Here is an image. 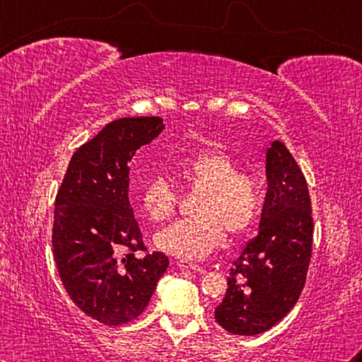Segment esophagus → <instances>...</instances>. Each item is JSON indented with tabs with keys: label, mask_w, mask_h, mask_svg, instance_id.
<instances>
[{
	"label": "esophagus",
	"mask_w": 362,
	"mask_h": 362,
	"mask_svg": "<svg viewBox=\"0 0 362 362\" xmlns=\"http://www.w3.org/2000/svg\"><path fill=\"white\" fill-rule=\"evenodd\" d=\"M177 267H179V268H188V269H196V272L204 273V268L203 267H199L198 263H194L193 260H188V259L177 260Z\"/></svg>",
	"instance_id": "1"
}]
</instances>
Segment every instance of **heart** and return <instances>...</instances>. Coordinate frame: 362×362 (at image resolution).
Wrapping results in <instances>:
<instances>
[{
    "instance_id": "1",
    "label": "heart",
    "mask_w": 362,
    "mask_h": 362,
    "mask_svg": "<svg viewBox=\"0 0 362 362\" xmlns=\"http://www.w3.org/2000/svg\"><path fill=\"white\" fill-rule=\"evenodd\" d=\"M170 173L189 192L199 193L193 207L196 218L174 223L156 235V246L169 254L203 259L225 240L252 228L263 207L259 177L240 170L225 151L206 148L175 159ZM140 203L151 222H166L175 216L177 193L161 175H155L140 192Z\"/></svg>"
}]
</instances>
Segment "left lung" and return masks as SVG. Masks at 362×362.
<instances>
[{"mask_svg": "<svg viewBox=\"0 0 362 362\" xmlns=\"http://www.w3.org/2000/svg\"><path fill=\"white\" fill-rule=\"evenodd\" d=\"M268 192L260 230L233 262L216 321L236 335H257L289 313L303 291L313 247L308 185L284 144L267 151Z\"/></svg>", "mask_w": 362, "mask_h": 362, "instance_id": "1", "label": "left lung"}]
</instances>
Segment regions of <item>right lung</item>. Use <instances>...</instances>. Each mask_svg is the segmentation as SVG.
<instances>
[{
	"label": "right lung",
	"mask_w": 362,
	"mask_h": 362,
	"mask_svg": "<svg viewBox=\"0 0 362 362\" xmlns=\"http://www.w3.org/2000/svg\"><path fill=\"white\" fill-rule=\"evenodd\" d=\"M163 129L159 116L108 122L73 153L56 196L52 254L60 281L73 303L105 326L142 315L169 265L163 252L146 250L127 196L132 156Z\"/></svg>",
	"instance_id": "add662e5"
}]
</instances>
